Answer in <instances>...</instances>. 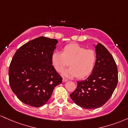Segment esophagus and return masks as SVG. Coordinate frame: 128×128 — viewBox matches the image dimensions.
I'll list each match as a JSON object with an SVG mask.
<instances>
[{"label": "esophagus", "mask_w": 128, "mask_h": 128, "mask_svg": "<svg viewBox=\"0 0 128 128\" xmlns=\"http://www.w3.org/2000/svg\"><path fill=\"white\" fill-rule=\"evenodd\" d=\"M66 81H68V79H67V78H63V82H66Z\"/></svg>", "instance_id": "esophagus-1"}]
</instances>
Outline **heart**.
Returning <instances> with one entry per match:
<instances>
[{
  "instance_id": "obj_1",
  "label": "heart",
  "mask_w": 128,
  "mask_h": 128,
  "mask_svg": "<svg viewBox=\"0 0 128 128\" xmlns=\"http://www.w3.org/2000/svg\"><path fill=\"white\" fill-rule=\"evenodd\" d=\"M97 55L91 49L86 50L78 44H70L63 48L62 52H54L51 56V62L56 70L60 71L64 67L70 68L62 72L66 77H77L82 78L87 77L95 67Z\"/></svg>"
}]
</instances>
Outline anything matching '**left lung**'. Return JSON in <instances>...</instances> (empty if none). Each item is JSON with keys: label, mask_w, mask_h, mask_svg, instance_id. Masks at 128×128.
<instances>
[{"label": "left lung", "mask_w": 128, "mask_h": 128, "mask_svg": "<svg viewBox=\"0 0 128 128\" xmlns=\"http://www.w3.org/2000/svg\"><path fill=\"white\" fill-rule=\"evenodd\" d=\"M97 60L94 70L86 80L77 82L70 97L76 104L85 109H96L105 104L118 83L116 62L105 47L98 43L95 46Z\"/></svg>", "instance_id": "left-lung-1"}]
</instances>
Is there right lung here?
Returning a JSON list of instances; mask_svg holds the SVG:
<instances>
[{"label": "right lung", "instance_id": "right-lung-1", "mask_svg": "<svg viewBox=\"0 0 128 128\" xmlns=\"http://www.w3.org/2000/svg\"><path fill=\"white\" fill-rule=\"evenodd\" d=\"M58 41L39 37L24 44L14 54L9 68V82L17 97L26 104L40 107L51 97L62 78L52 64Z\"/></svg>", "mask_w": 128, "mask_h": 128}]
</instances>
